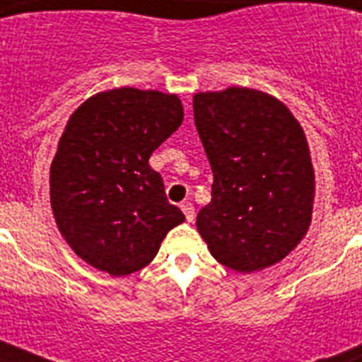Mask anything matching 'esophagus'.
<instances>
[{"label":"esophagus","mask_w":362,"mask_h":362,"mask_svg":"<svg viewBox=\"0 0 362 362\" xmlns=\"http://www.w3.org/2000/svg\"><path fill=\"white\" fill-rule=\"evenodd\" d=\"M180 209L184 212V216H186V220L193 221V218H195V206L192 203H182Z\"/></svg>","instance_id":"1"}]
</instances>
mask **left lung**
<instances>
[{"mask_svg":"<svg viewBox=\"0 0 362 362\" xmlns=\"http://www.w3.org/2000/svg\"><path fill=\"white\" fill-rule=\"evenodd\" d=\"M193 116L212 167V201L197 229L221 264L253 272L278 263L312 220L314 169L286 105L247 88L197 93Z\"/></svg>","mask_w":362,"mask_h":362,"instance_id":"8db88e82","label":"left lung"}]
</instances>
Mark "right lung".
Masks as SVG:
<instances>
[{
  "label": "right lung",
  "mask_w": 362,
  "mask_h": 362,
  "mask_svg": "<svg viewBox=\"0 0 362 362\" xmlns=\"http://www.w3.org/2000/svg\"><path fill=\"white\" fill-rule=\"evenodd\" d=\"M184 120L176 95L118 88L71 116L50 167L59 233L86 263L112 276L146 267L173 227L186 220L148 165Z\"/></svg>",
  "instance_id": "add662e5"
}]
</instances>
